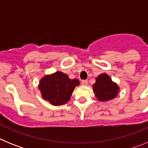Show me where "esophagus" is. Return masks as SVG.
I'll use <instances>...</instances> for the list:
<instances>
[{
    "label": "esophagus",
    "mask_w": 148,
    "mask_h": 148,
    "mask_svg": "<svg viewBox=\"0 0 148 148\" xmlns=\"http://www.w3.org/2000/svg\"><path fill=\"white\" fill-rule=\"evenodd\" d=\"M87 84H88V82H87V80H83L82 82V84L83 86H87Z\"/></svg>",
    "instance_id": "34e87169"
}]
</instances>
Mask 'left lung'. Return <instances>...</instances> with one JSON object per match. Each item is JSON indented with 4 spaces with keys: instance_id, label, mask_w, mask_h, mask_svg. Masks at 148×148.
<instances>
[{
    "instance_id": "1",
    "label": "left lung",
    "mask_w": 148,
    "mask_h": 148,
    "mask_svg": "<svg viewBox=\"0 0 148 148\" xmlns=\"http://www.w3.org/2000/svg\"><path fill=\"white\" fill-rule=\"evenodd\" d=\"M92 90L98 100L108 101L115 99L118 95L120 88L116 82L112 81L108 74L101 73L95 78Z\"/></svg>"
}]
</instances>
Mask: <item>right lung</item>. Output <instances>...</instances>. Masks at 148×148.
I'll return each instance as SVG.
<instances>
[{
    "label": "right lung",
    "mask_w": 148,
    "mask_h": 148,
    "mask_svg": "<svg viewBox=\"0 0 148 148\" xmlns=\"http://www.w3.org/2000/svg\"><path fill=\"white\" fill-rule=\"evenodd\" d=\"M79 84L76 78L70 79L62 72H56L42 77L38 89L44 100L54 106H61L67 103L75 87Z\"/></svg>",
    "instance_id": "add662e5"
}]
</instances>
